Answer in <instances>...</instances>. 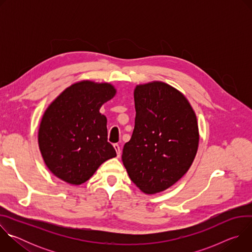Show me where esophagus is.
Listing matches in <instances>:
<instances>
[{"mask_svg": "<svg viewBox=\"0 0 252 252\" xmlns=\"http://www.w3.org/2000/svg\"><path fill=\"white\" fill-rule=\"evenodd\" d=\"M114 148H115V150H116V152H117L118 158H120V157H121V148H120V146L118 145V143H116V145H114Z\"/></svg>", "mask_w": 252, "mask_h": 252, "instance_id": "esophagus-1", "label": "esophagus"}]
</instances>
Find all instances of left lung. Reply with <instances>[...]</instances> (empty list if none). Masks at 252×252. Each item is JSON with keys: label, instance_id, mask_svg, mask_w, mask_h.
<instances>
[{"label": "left lung", "instance_id": "obj_1", "mask_svg": "<svg viewBox=\"0 0 252 252\" xmlns=\"http://www.w3.org/2000/svg\"><path fill=\"white\" fill-rule=\"evenodd\" d=\"M135 122L123 150L131 182L147 194L161 192L189 169L197 153L195 113L183 93L163 82L137 85Z\"/></svg>", "mask_w": 252, "mask_h": 252}]
</instances>
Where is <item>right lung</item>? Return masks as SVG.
I'll list each match as a JSON object with an SVG mask.
<instances>
[{
  "label": "right lung",
  "instance_id": "right-lung-1",
  "mask_svg": "<svg viewBox=\"0 0 252 252\" xmlns=\"http://www.w3.org/2000/svg\"><path fill=\"white\" fill-rule=\"evenodd\" d=\"M116 94L112 84L81 81L48 105L40 123L39 149L47 167L63 182L80 186L117 157L107 141L106 118L99 113Z\"/></svg>",
  "mask_w": 252,
  "mask_h": 252
}]
</instances>
